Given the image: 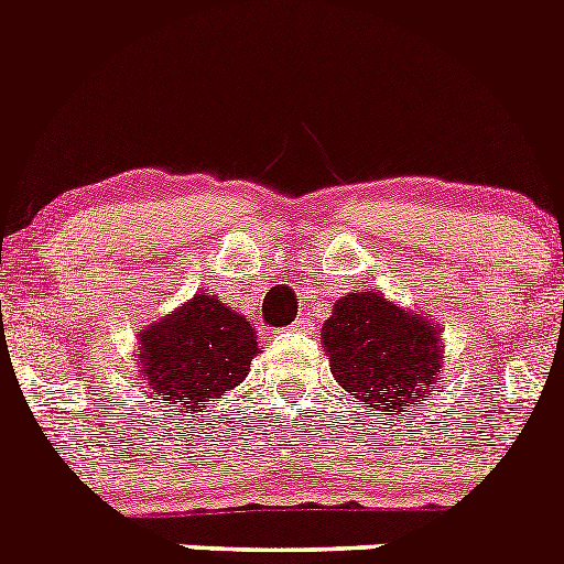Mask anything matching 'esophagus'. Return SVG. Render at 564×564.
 <instances>
[{
	"label": "esophagus",
	"instance_id": "1",
	"mask_svg": "<svg viewBox=\"0 0 564 564\" xmlns=\"http://www.w3.org/2000/svg\"><path fill=\"white\" fill-rule=\"evenodd\" d=\"M291 330L307 333V330H313V322H311V318H307V316H302V318H296V322H293Z\"/></svg>",
	"mask_w": 564,
	"mask_h": 564
}]
</instances>
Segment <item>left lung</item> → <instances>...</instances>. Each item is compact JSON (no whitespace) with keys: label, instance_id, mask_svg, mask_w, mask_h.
I'll use <instances>...</instances> for the list:
<instances>
[{"label":"left lung","instance_id":"1","mask_svg":"<svg viewBox=\"0 0 564 564\" xmlns=\"http://www.w3.org/2000/svg\"><path fill=\"white\" fill-rule=\"evenodd\" d=\"M322 341L338 387L370 403V415H406L437 390L443 330L381 291L367 288L338 299Z\"/></svg>","mask_w":564,"mask_h":564}]
</instances>
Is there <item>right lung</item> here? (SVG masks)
I'll use <instances>...</instances> for the list:
<instances>
[{
    "label": "right lung",
    "instance_id": "add662e5",
    "mask_svg": "<svg viewBox=\"0 0 564 564\" xmlns=\"http://www.w3.org/2000/svg\"><path fill=\"white\" fill-rule=\"evenodd\" d=\"M138 336L143 390L183 412H197V403L239 387L259 352L248 318L206 293H194Z\"/></svg>",
    "mask_w": 564,
    "mask_h": 564
}]
</instances>
